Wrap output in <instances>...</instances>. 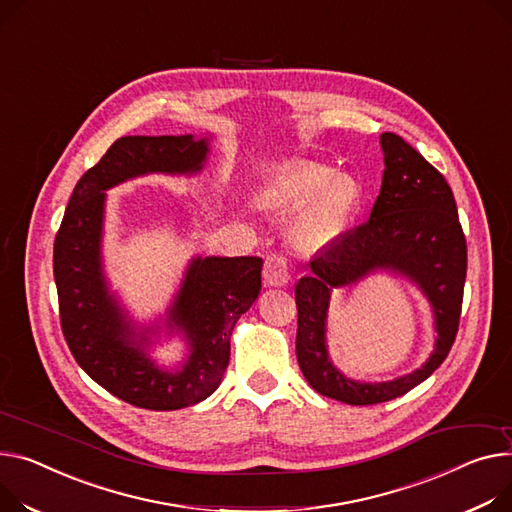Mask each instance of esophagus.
Returning <instances> with one entry per match:
<instances>
[{"mask_svg": "<svg viewBox=\"0 0 512 512\" xmlns=\"http://www.w3.org/2000/svg\"><path fill=\"white\" fill-rule=\"evenodd\" d=\"M263 278L267 286H286L290 282L288 259L282 253H271L263 267Z\"/></svg>", "mask_w": 512, "mask_h": 512, "instance_id": "34e87169", "label": "esophagus"}]
</instances>
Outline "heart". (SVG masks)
<instances>
[{
    "instance_id": "1",
    "label": "heart",
    "mask_w": 512,
    "mask_h": 512,
    "mask_svg": "<svg viewBox=\"0 0 512 512\" xmlns=\"http://www.w3.org/2000/svg\"><path fill=\"white\" fill-rule=\"evenodd\" d=\"M269 195L280 201L311 199L296 230L304 243L325 245L348 226L356 212L362 189L350 175H331L319 164H300L269 187Z\"/></svg>"
}]
</instances>
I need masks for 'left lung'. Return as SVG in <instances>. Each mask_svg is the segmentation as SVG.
<instances>
[{"mask_svg": "<svg viewBox=\"0 0 512 512\" xmlns=\"http://www.w3.org/2000/svg\"><path fill=\"white\" fill-rule=\"evenodd\" d=\"M385 173L368 222L346 232L309 263L311 274L298 280L296 358L309 385L331 399L372 405L405 395L445 362L457 337L467 243L457 203L438 170L397 133H383ZM387 268L416 281L429 298L439 337L427 364L385 384L344 378L328 360L324 321L330 290L349 285L372 270Z\"/></svg>", "mask_w": 512, "mask_h": 512, "instance_id": "1", "label": "left lung"}]
</instances>
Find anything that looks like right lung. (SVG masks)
<instances>
[{"instance_id":"1","label":"right lung","mask_w":512,"mask_h":512,"mask_svg":"<svg viewBox=\"0 0 512 512\" xmlns=\"http://www.w3.org/2000/svg\"><path fill=\"white\" fill-rule=\"evenodd\" d=\"M208 138L127 135L76 183L53 245L59 319L76 362L115 397L170 412L210 397L228 366L230 335L261 290V257L193 259L168 309L166 327L183 331L189 358L181 370L158 366L102 274L100 238L107 189L148 173L193 175L208 158Z\"/></svg>"}]
</instances>
